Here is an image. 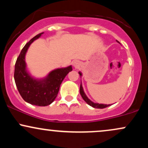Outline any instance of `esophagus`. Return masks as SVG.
<instances>
[{
	"label": "esophagus",
	"instance_id": "obj_1",
	"mask_svg": "<svg viewBox=\"0 0 148 148\" xmlns=\"http://www.w3.org/2000/svg\"><path fill=\"white\" fill-rule=\"evenodd\" d=\"M73 66H74V67L75 69H78L81 66V62L79 60H74L73 62Z\"/></svg>",
	"mask_w": 148,
	"mask_h": 148
}]
</instances>
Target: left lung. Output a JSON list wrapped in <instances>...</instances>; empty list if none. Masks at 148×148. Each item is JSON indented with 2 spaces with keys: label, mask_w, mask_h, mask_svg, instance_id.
<instances>
[{
  "label": "left lung",
  "mask_w": 148,
  "mask_h": 148,
  "mask_svg": "<svg viewBox=\"0 0 148 148\" xmlns=\"http://www.w3.org/2000/svg\"><path fill=\"white\" fill-rule=\"evenodd\" d=\"M118 42V41H117ZM79 74H80V76H82V73L81 72H79ZM80 94H81V97H82V98L84 99V100L85 101H86V103H88V105H90V106H92L93 108H106V107L109 106L110 104H103V103H94L93 101H92L90 99H88V97L87 96H86V93L84 92V88L82 87V84H81V86H80Z\"/></svg>",
  "instance_id": "8db88e82"
}]
</instances>
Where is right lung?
I'll use <instances>...</instances> for the list:
<instances>
[{"instance_id": "1", "label": "right lung", "mask_w": 148, "mask_h": 148, "mask_svg": "<svg viewBox=\"0 0 148 148\" xmlns=\"http://www.w3.org/2000/svg\"><path fill=\"white\" fill-rule=\"evenodd\" d=\"M43 33L38 34L32 38L22 49L16 61L14 74L16 88L23 100L39 106H48L55 100L62 81L72 70V65H69L53 69L42 79H36L31 76L27 69L25 54L30 45Z\"/></svg>"}]
</instances>
